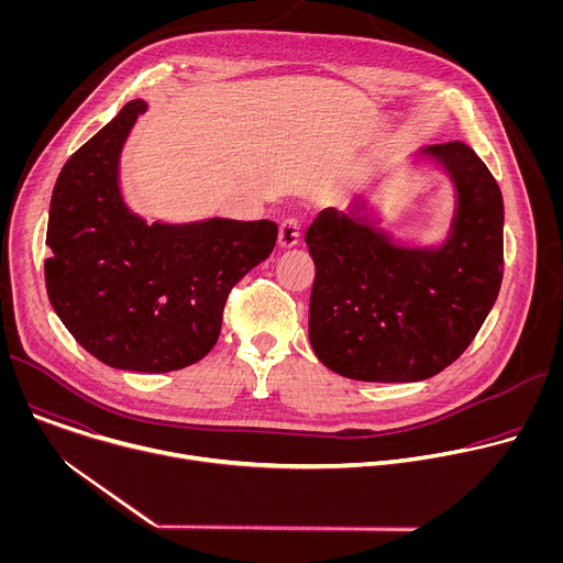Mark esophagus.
I'll return each mask as SVG.
<instances>
[{
  "instance_id": "esophagus-1",
  "label": "esophagus",
  "mask_w": 563,
  "mask_h": 563,
  "mask_svg": "<svg viewBox=\"0 0 563 563\" xmlns=\"http://www.w3.org/2000/svg\"><path fill=\"white\" fill-rule=\"evenodd\" d=\"M298 240H300V222L296 218L283 220L278 229V245L283 250H291L298 245Z\"/></svg>"
}]
</instances>
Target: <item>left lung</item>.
<instances>
[{
  "label": "left lung",
  "instance_id": "obj_1",
  "mask_svg": "<svg viewBox=\"0 0 563 563\" xmlns=\"http://www.w3.org/2000/svg\"><path fill=\"white\" fill-rule=\"evenodd\" d=\"M456 187L441 247H400L374 227L367 200L323 209L305 243L316 276L309 343L332 372L372 383L426 380L452 365L490 313L504 278V198L467 144L426 146Z\"/></svg>",
  "mask_w": 563,
  "mask_h": 563
}]
</instances>
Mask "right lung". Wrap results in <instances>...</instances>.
Wrapping results in <instances>:
<instances>
[{
    "label": "right lung",
    "mask_w": 563,
    "mask_h": 563,
    "mask_svg": "<svg viewBox=\"0 0 563 563\" xmlns=\"http://www.w3.org/2000/svg\"><path fill=\"white\" fill-rule=\"evenodd\" d=\"M146 111L133 100L79 146L53 189L48 300L73 339L115 369L163 374L198 363L220 336L231 287L263 263L272 220L146 224L124 205L122 144Z\"/></svg>",
    "instance_id": "obj_1"
}]
</instances>
